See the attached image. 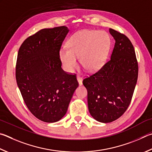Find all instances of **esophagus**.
<instances>
[{"instance_id": "esophagus-1", "label": "esophagus", "mask_w": 152, "mask_h": 152, "mask_svg": "<svg viewBox=\"0 0 152 152\" xmlns=\"http://www.w3.org/2000/svg\"><path fill=\"white\" fill-rule=\"evenodd\" d=\"M77 80H78V84H79V85H80V86L82 85V79L81 77H80V76H77Z\"/></svg>"}]
</instances>
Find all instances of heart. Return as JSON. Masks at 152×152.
Returning a JSON list of instances; mask_svg holds the SVG:
<instances>
[{
	"label": "heart",
	"instance_id": "b5f03b06",
	"mask_svg": "<svg viewBox=\"0 0 152 152\" xmlns=\"http://www.w3.org/2000/svg\"><path fill=\"white\" fill-rule=\"evenodd\" d=\"M110 46L109 36L103 31L85 30L76 32L68 41V49L59 52L60 62L64 70L72 72L76 67L77 59L89 72L102 66Z\"/></svg>",
	"mask_w": 152,
	"mask_h": 152
}]
</instances>
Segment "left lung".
<instances>
[{
  "label": "left lung",
  "mask_w": 152,
  "mask_h": 152,
  "mask_svg": "<svg viewBox=\"0 0 152 152\" xmlns=\"http://www.w3.org/2000/svg\"><path fill=\"white\" fill-rule=\"evenodd\" d=\"M115 45L110 59L100 70L83 80L92 116L102 123L117 120L131 102L138 76V64L131 41L112 28Z\"/></svg>",
  "instance_id": "obj_1"
}]
</instances>
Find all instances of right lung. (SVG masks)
<instances>
[{"label":"right lung","instance_id":"1","mask_svg":"<svg viewBox=\"0 0 152 152\" xmlns=\"http://www.w3.org/2000/svg\"><path fill=\"white\" fill-rule=\"evenodd\" d=\"M68 32L65 26L40 30L27 38L18 52V88L30 112L45 122L63 118L78 86L76 74L62 70L59 57Z\"/></svg>","mask_w":152,"mask_h":152}]
</instances>
